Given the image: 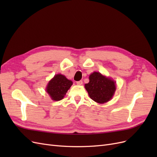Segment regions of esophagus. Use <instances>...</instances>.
I'll list each match as a JSON object with an SVG mask.
<instances>
[{
  "label": "esophagus",
  "instance_id": "1",
  "mask_svg": "<svg viewBox=\"0 0 157 157\" xmlns=\"http://www.w3.org/2000/svg\"><path fill=\"white\" fill-rule=\"evenodd\" d=\"M82 80H79V81H77V84L78 85H82Z\"/></svg>",
  "mask_w": 157,
  "mask_h": 157
}]
</instances>
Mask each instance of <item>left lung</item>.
I'll return each mask as SVG.
<instances>
[{
	"instance_id": "left-lung-1",
	"label": "left lung",
	"mask_w": 157,
	"mask_h": 157,
	"mask_svg": "<svg viewBox=\"0 0 157 157\" xmlns=\"http://www.w3.org/2000/svg\"><path fill=\"white\" fill-rule=\"evenodd\" d=\"M89 79L90 82L85 84V88L90 98L99 103L110 100L115 92V82L98 72H94L90 75Z\"/></svg>"
}]
</instances>
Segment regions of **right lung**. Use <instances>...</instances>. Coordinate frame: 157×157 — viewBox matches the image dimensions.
<instances>
[{"instance_id": "add662e5", "label": "right lung", "mask_w": 157, "mask_h": 157, "mask_svg": "<svg viewBox=\"0 0 157 157\" xmlns=\"http://www.w3.org/2000/svg\"><path fill=\"white\" fill-rule=\"evenodd\" d=\"M73 82L65 76L58 74L49 82L46 87V92L54 101L61 100L70 88Z\"/></svg>"}]
</instances>
